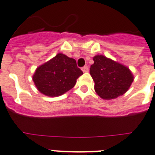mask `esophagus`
Listing matches in <instances>:
<instances>
[{"label":"esophagus","instance_id":"obj_1","mask_svg":"<svg viewBox=\"0 0 155 155\" xmlns=\"http://www.w3.org/2000/svg\"><path fill=\"white\" fill-rule=\"evenodd\" d=\"M82 71L84 72V73H86V72L89 71V67L88 66H84L83 68H82Z\"/></svg>","mask_w":155,"mask_h":155}]
</instances>
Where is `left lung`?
Listing matches in <instances>:
<instances>
[{
	"label": "left lung",
	"instance_id": "left-lung-1",
	"mask_svg": "<svg viewBox=\"0 0 155 155\" xmlns=\"http://www.w3.org/2000/svg\"><path fill=\"white\" fill-rule=\"evenodd\" d=\"M90 66L94 81V90L103 99H113L123 95L134 81L132 72L127 66L104 55H96Z\"/></svg>",
	"mask_w": 155,
	"mask_h": 155
}]
</instances>
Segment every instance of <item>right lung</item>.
Segmentation results:
<instances>
[{"label":"right lung","mask_w":155,"mask_h":155,"mask_svg":"<svg viewBox=\"0 0 155 155\" xmlns=\"http://www.w3.org/2000/svg\"><path fill=\"white\" fill-rule=\"evenodd\" d=\"M81 74L83 72L77 67L74 59L58 53L37 67L33 81L41 94L48 97H58L71 89Z\"/></svg>","instance_id":"obj_1"}]
</instances>
